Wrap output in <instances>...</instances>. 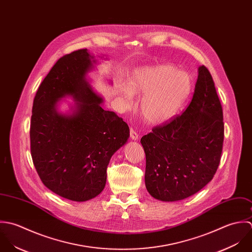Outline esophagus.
<instances>
[{"mask_svg":"<svg viewBox=\"0 0 252 252\" xmlns=\"http://www.w3.org/2000/svg\"><path fill=\"white\" fill-rule=\"evenodd\" d=\"M138 137H139V135H138V133L134 130V129H130V138L132 139V140H137L138 139Z\"/></svg>","mask_w":252,"mask_h":252,"instance_id":"esophagus-1","label":"esophagus"}]
</instances>
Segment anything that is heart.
Wrapping results in <instances>:
<instances>
[{
  "label": "heart",
  "instance_id": "b5f03b06",
  "mask_svg": "<svg viewBox=\"0 0 252 252\" xmlns=\"http://www.w3.org/2000/svg\"><path fill=\"white\" fill-rule=\"evenodd\" d=\"M121 94L130 104L132 95H142L140 112L150 124H160L179 110L192 91L189 74L165 64L148 65L135 69L126 79Z\"/></svg>",
  "mask_w": 252,
  "mask_h": 252
}]
</instances>
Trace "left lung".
<instances>
[{
	"instance_id": "left-lung-1",
	"label": "left lung",
	"mask_w": 252,
	"mask_h": 252,
	"mask_svg": "<svg viewBox=\"0 0 252 252\" xmlns=\"http://www.w3.org/2000/svg\"><path fill=\"white\" fill-rule=\"evenodd\" d=\"M223 140L222 106L209 71L200 66L193 98L183 114L140 140L149 194L158 201H177L198 193L218 168Z\"/></svg>"
}]
</instances>
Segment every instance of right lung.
Returning <instances> with one entry per match:
<instances>
[{"label": "right lung", "instance_id": "obj_1", "mask_svg": "<svg viewBox=\"0 0 252 252\" xmlns=\"http://www.w3.org/2000/svg\"><path fill=\"white\" fill-rule=\"evenodd\" d=\"M101 59L107 60L104 55ZM99 62L86 50L61 57L42 82L33 102L30 141L36 170L56 195L90 201L103 191L112 156L126 144L129 127L92 87L89 76ZM71 97L69 109L60 110Z\"/></svg>", "mask_w": 252, "mask_h": 252}]
</instances>
